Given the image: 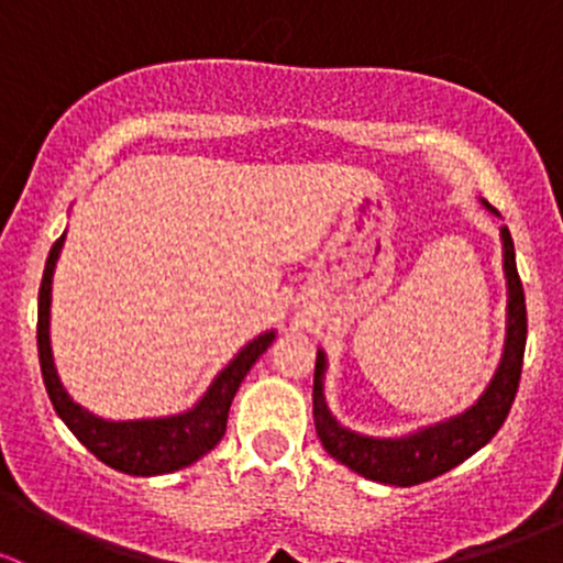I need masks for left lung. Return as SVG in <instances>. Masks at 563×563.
<instances>
[{
  "instance_id": "1",
  "label": "left lung",
  "mask_w": 563,
  "mask_h": 563,
  "mask_svg": "<svg viewBox=\"0 0 563 563\" xmlns=\"http://www.w3.org/2000/svg\"><path fill=\"white\" fill-rule=\"evenodd\" d=\"M479 201L487 212L501 218L485 198H479ZM498 236H501L504 277H507V334H504L501 362H498L490 384L468 408L402 435L356 433V430L340 424L334 413L329 411L327 391H323L327 351L318 349L313 378L316 433L323 450L338 463L349 465L360 476L382 482V485L411 487L452 471L474 452H479L498 433L509 408H512L515 395H518L528 332L523 283H520L518 264H515L512 234H509L507 225H501Z\"/></svg>"
}]
</instances>
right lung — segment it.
<instances>
[{
	"label": "right lung",
	"mask_w": 563,
	"mask_h": 563,
	"mask_svg": "<svg viewBox=\"0 0 563 563\" xmlns=\"http://www.w3.org/2000/svg\"><path fill=\"white\" fill-rule=\"evenodd\" d=\"M65 236L67 231L51 247L37 297L40 371H43L45 391H48L56 413L95 457L103 460L111 468L122 471V474L157 476L187 468L207 452H212L225 435L231 400H234L236 389L245 382L255 360L277 338V332L266 329V332L255 334L250 343L242 345L234 360L212 378L207 391L187 411L141 419L98 417L89 408H84L81 402L73 400L70 391L62 384L59 373H56L54 351H51V288H54L56 261H59L62 247H65Z\"/></svg>",
	"instance_id": "right-lung-1"
}]
</instances>
